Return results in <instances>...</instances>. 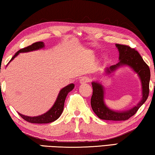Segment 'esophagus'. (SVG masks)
Here are the masks:
<instances>
[{
    "instance_id": "1",
    "label": "esophagus",
    "mask_w": 155,
    "mask_h": 155,
    "mask_svg": "<svg viewBox=\"0 0 155 155\" xmlns=\"http://www.w3.org/2000/svg\"><path fill=\"white\" fill-rule=\"evenodd\" d=\"M90 78L87 77H82L80 79V83L81 84H85V83H88L90 81Z\"/></svg>"
}]
</instances>
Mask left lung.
<instances>
[{"label": "left lung", "mask_w": 155, "mask_h": 155, "mask_svg": "<svg viewBox=\"0 0 155 155\" xmlns=\"http://www.w3.org/2000/svg\"><path fill=\"white\" fill-rule=\"evenodd\" d=\"M116 47L119 51L120 62L115 65L110 66L106 69L107 73H111L119 66L122 64H127L137 72L141 81L143 88L142 100L138 104L137 107H134L127 111H114L110 110L104 102V90L103 87L99 83L92 82V95L91 97V107L94 114L100 119L107 120H127L129 117L133 116L137 112L141 106L147 100L149 95V84L150 79V70L147 64L145 63L135 48H131L127 45L116 44Z\"/></svg>", "instance_id": "8db88e82"}]
</instances>
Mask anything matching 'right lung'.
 Masks as SVG:
<instances>
[{
  "mask_svg": "<svg viewBox=\"0 0 155 155\" xmlns=\"http://www.w3.org/2000/svg\"><path fill=\"white\" fill-rule=\"evenodd\" d=\"M42 47H44V43L42 41H37V42H35L33 44H32L31 45L28 46L26 47L21 48L20 50H18V51L16 53L15 55L12 58L10 61H12L19 53L31 51L39 49V48H41ZM74 87V85L73 84H71L70 85H67L66 87H63V88L60 91L59 94L58 96V98L56 101H55L54 105L53 106V107L51 108L46 113V114L37 117L25 116L24 115L20 114L19 113H18V115H19L23 119L25 120L27 122H30V123L45 124L49 123V122H52L56 120L61 116L62 113H63L64 101H65L67 95H68V94L71 91H72Z\"/></svg>",
  "mask_w": 155,
  "mask_h": 155,
  "instance_id": "1",
  "label": "right lung"
}]
</instances>
